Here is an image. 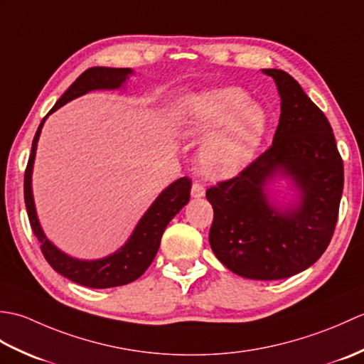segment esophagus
<instances>
[{
    "label": "esophagus",
    "mask_w": 364,
    "mask_h": 364,
    "mask_svg": "<svg viewBox=\"0 0 364 364\" xmlns=\"http://www.w3.org/2000/svg\"><path fill=\"white\" fill-rule=\"evenodd\" d=\"M191 196L194 198H202L205 196V188L202 186V184L194 183V184H192V189H191Z\"/></svg>",
    "instance_id": "obj_1"
}]
</instances>
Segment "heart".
I'll list each match as a JSON object with an SVG mask.
<instances>
[{
    "label": "heart",
    "mask_w": 364,
    "mask_h": 364,
    "mask_svg": "<svg viewBox=\"0 0 364 364\" xmlns=\"http://www.w3.org/2000/svg\"><path fill=\"white\" fill-rule=\"evenodd\" d=\"M267 125L266 111L239 87L198 92L184 98L180 106L183 134L206 137L198 151V166L213 180L241 172L259 149Z\"/></svg>",
    "instance_id": "1"
}]
</instances>
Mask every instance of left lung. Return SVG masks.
<instances>
[{"instance_id":"1","label":"left lung","mask_w":364,"mask_h":364,"mask_svg":"<svg viewBox=\"0 0 364 364\" xmlns=\"http://www.w3.org/2000/svg\"><path fill=\"white\" fill-rule=\"evenodd\" d=\"M280 95L272 146L237 176L206 191L214 220L210 244L231 272L282 280L313 266L338 220L344 167L326 115L289 73L264 68ZM289 177L294 200L282 205L269 184Z\"/></svg>"}]
</instances>
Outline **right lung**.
I'll list each match as a JSON object with an SVG mask.
<instances>
[{
  "label": "right lung",
  "instance_id": "right-lung-1",
  "mask_svg": "<svg viewBox=\"0 0 364 364\" xmlns=\"http://www.w3.org/2000/svg\"><path fill=\"white\" fill-rule=\"evenodd\" d=\"M133 73L134 72L131 68L92 67L82 75H80L78 80L64 92V95L53 106L50 114L58 111L60 106L72 102V100L86 95L87 92L117 90L125 86L129 76ZM46 117L42 120L36 131L33 149H31L25 172V203L28 218L31 222V228H33L36 237L41 242V249L45 259L50 262V266L58 274L75 283L87 286V288H114V286L128 284L137 280L149 269L154 257H156L162 233H164L168 222L181 211L184 205H188L191 196V180L188 176H183L162 191L156 200L150 205L149 210L145 211L141 220L137 222V225L128 237V241L117 252L98 259H80L70 257V255L58 249L43 233L41 222H38L37 218L33 196V168L36 150Z\"/></svg>",
  "mask_w": 364,
  "mask_h": 364
}]
</instances>
